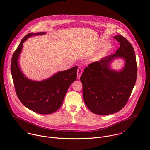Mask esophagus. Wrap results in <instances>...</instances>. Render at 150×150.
Wrapping results in <instances>:
<instances>
[{"label":"esophagus","mask_w":150,"mask_h":150,"mask_svg":"<svg viewBox=\"0 0 150 150\" xmlns=\"http://www.w3.org/2000/svg\"><path fill=\"white\" fill-rule=\"evenodd\" d=\"M82 74V69L81 68H78L77 71V78L78 79H79L81 75Z\"/></svg>","instance_id":"34e87169"}]
</instances>
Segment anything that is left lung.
<instances>
[{
  "label": "left lung",
  "mask_w": 150,
  "mask_h": 150,
  "mask_svg": "<svg viewBox=\"0 0 150 150\" xmlns=\"http://www.w3.org/2000/svg\"><path fill=\"white\" fill-rule=\"evenodd\" d=\"M114 38L120 45L115 54L90 63L80 78L84 102L97 115H108L120 111L127 103L136 82L134 49L123 36L116 35ZM116 58L124 60V65L119 71L112 69L110 66Z\"/></svg>",
  "instance_id": "8db88e82"
}]
</instances>
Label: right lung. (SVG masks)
Wrapping results in <instances>:
<instances>
[{
	"label": "right lung",
	"instance_id": "right-lung-1",
	"mask_svg": "<svg viewBox=\"0 0 150 150\" xmlns=\"http://www.w3.org/2000/svg\"><path fill=\"white\" fill-rule=\"evenodd\" d=\"M46 33H30L22 39L12 56L11 73L16 95L22 104L34 112L48 115L60 108L68 89L76 79L78 67L58 72L40 81L31 80L24 74L18 61L23 43L28 38Z\"/></svg>",
	"mask_w": 150,
	"mask_h": 150
}]
</instances>
